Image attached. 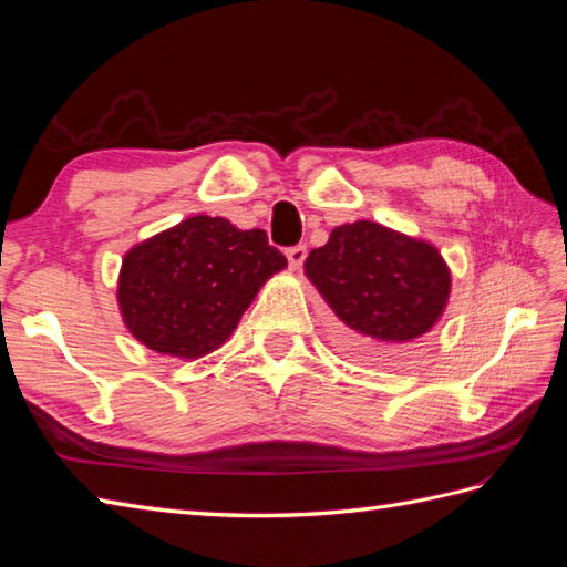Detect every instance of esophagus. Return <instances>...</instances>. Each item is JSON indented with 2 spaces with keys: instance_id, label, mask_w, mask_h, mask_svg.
Segmentation results:
<instances>
[{
  "instance_id": "obj_1",
  "label": "esophagus",
  "mask_w": 567,
  "mask_h": 567,
  "mask_svg": "<svg viewBox=\"0 0 567 567\" xmlns=\"http://www.w3.org/2000/svg\"><path fill=\"white\" fill-rule=\"evenodd\" d=\"M305 258H307V246H292V248H287V260H290L292 270L302 268Z\"/></svg>"
}]
</instances>
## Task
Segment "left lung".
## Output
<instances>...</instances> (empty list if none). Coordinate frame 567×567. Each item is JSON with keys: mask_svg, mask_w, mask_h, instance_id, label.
I'll use <instances>...</instances> for the list:
<instances>
[{"mask_svg": "<svg viewBox=\"0 0 567 567\" xmlns=\"http://www.w3.org/2000/svg\"><path fill=\"white\" fill-rule=\"evenodd\" d=\"M305 275L341 321L343 346L380 363L402 360L436 327L453 282L436 246L368 219L336 226Z\"/></svg>", "mask_w": 567, "mask_h": 567, "instance_id": "left-lung-1", "label": "left lung"}]
</instances>
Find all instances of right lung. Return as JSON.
<instances>
[{"mask_svg": "<svg viewBox=\"0 0 567 567\" xmlns=\"http://www.w3.org/2000/svg\"><path fill=\"white\" fill-rule=\"evenodd\" d=\"M285 268L262 228L197 214L126 250L118 315L151 351L197 360L231 339L260 287Z\"/></svg>", "mask_w": 567, "mask_h": 567, "instance_id": "add662e5", "label": "right lung"}]
</instances>
